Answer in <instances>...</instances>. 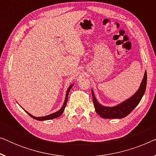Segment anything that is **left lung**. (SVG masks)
<instances>
[{"instance_id":"left-lung-1","label":"left lung","mask_w":156,"mask_h":156,"mask_svg":"<svg viewBox=\"0 0 156 156\" xmlns=\"http://www.w3.org/2000/svg\"><path fill=\"white\" fill-rule=\"evenodd\" d=\"M147 83V73L145 72L144 79L141 82V84L135 94L132 96L131 98L127 99L123 103L114 107H106L101 106L97 101V99L94 97L93 91L91 90L92 94L94 105L95 107V111L100 116L104 119H122L128 116L136 106L139 104L144 96L146 88Z\"/></svg>"}]
</instances>
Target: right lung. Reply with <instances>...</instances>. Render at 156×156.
<instances>
[{"label": "right lung", "instance_id": "add662e5", "mask_svg": "<svg viewBox=\"0 0 156 156\" xmlns=\"http://www.w3.org/2000/svg\"><path fill=\"white\" fill-rule=\"evenodd\" d=\"M72 86H73V84L71 85L69 87V89H67V94H66V98H65V101L64 102V104L62 106V107L61 108V109L58 111V112L54 113V114H50L48 115V116H42V117H35V116H33V115H31L30 114H29V113H27V114L29 115L30 116H31L32 118H33L34 119H36V120H38V121H44V120H50V119H55V118H57V117L60 116L62 114V113L64 112V110H65V106H66V104L67 103V99H68V95H69V92L70 91V89H72Z\"/></svg>", "mask_w": 156, "mask_h": 156}]
</instances>
